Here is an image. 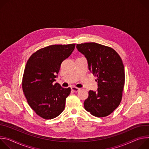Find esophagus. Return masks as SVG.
<instances>
[{
    "label": "esophagus",
    "mask_w": 149,
    "mask_h": 149,
    "mask_svg": "<svg viewBox=\"0 0 149 149\" xmlns=\"http://www.w3.org/2000/svg\"><path fill=\"white\" fill-rule=\"evenodd\" d=\"M71 90H72V91H73L74 92H78V91H79V88H77V87H71Z\"/></svg>",
    "instance_id": "1"
}]
</instances>
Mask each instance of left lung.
Returning a JSON list of instances; mask_svg holds the SVG:
<instances>
[{
    "label": "left lung",
    "instance_id": "8db88e82",
    "mask_svg": "<svg viewBox=\"0 0 149 149\" xmlns=\"http://www.w3.org/2000/svg\"><path fill=\"white\" fill-rule=\"evenodd\" d=\"M77 48L86 57L89 70L97 78V92L89 91L84 108L95 117L107 116L122 100L125 72L121 58L112 48L95 42L77 44Z\"/></svg>",
    "mask_w": 149,
    "mask_h": 149
}]
</instances>
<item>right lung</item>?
<instances>
[{"label": "right lung", "instance_id": "obj_1", "mask_svg": "<svg viewBox=\"0 0 149 149\" xmlns=\"http://www.w3.org/2000/svg\"><path fill=\"white\" fill-rule=\"evenodd\" d=\"M75 46V44L46 47L33 53L27 61L22 90L31 108L42 118H54L65 109L71 89L53 82L61 63L71 55Z\"/></svg>", "mask_w": 149, "mask_h": 149}]
</instances>
